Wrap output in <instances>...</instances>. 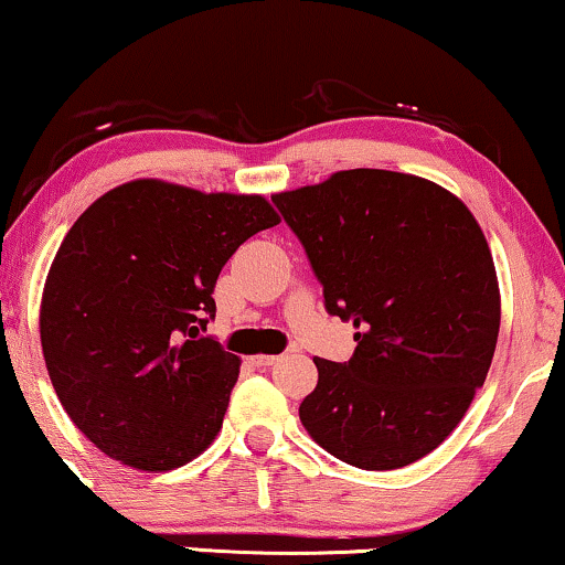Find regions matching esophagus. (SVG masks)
Listing matches in <instances>:
<instances>
[{
	"label": "esophagus",
	"mask_w": 565,
	"mask_h": 565,
	"mask_svg": "<svg viewBox=\"0 0 565 565\" xmlns=\"http://www.w3.org/2000/svg\"><path fill=\"white\" fill-rule=\"evenodd\" d=\"M277 362V354H254L252 365L254 367H273Z\"/></svg>",
	"instance_id": "esophagus-1"
}]
</instances>
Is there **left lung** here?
Here are the masks:
<instances>
[{
    "mask_svg": "<svg viewBox=\"0 0 565 565\" xmlns=\"http://www.w3.org/2000/svg\"><path fill=\"white\" fill-rule=\"evenodd\" d=\"M273 203L327 311L358 329L350 360H313L319 383L298 408L308 435L362 470L429 455L497 350V269L473 213L439 184L385 169H347Z\"/></svg>",
    "mask_w": 565,
    "mask_h": 565,
    "instance_id": "obj_1",
    "label": "left lung"
}]
</instances>
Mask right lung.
Wrapping results in <instances>:
<instances>
[{
  "label": "right lung",
  "instance_id": "1",
  "mask_svg": "<svg viewBox=\"0 0 565 565\" xmlns=\"http://www.w3.org/2000/svg\"><path fill=\"white\" fill-rule=\"evenodd\" d=\"M280 223L262 195L136 180L84 211L53 259L41 344L82 435L138 470H172L218 435L238 358L203 331L246 238Z\"/></svg>",
  "mask_w": 565,
  "mask_h": 565
}]
</instances>
